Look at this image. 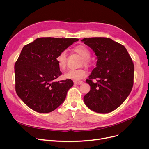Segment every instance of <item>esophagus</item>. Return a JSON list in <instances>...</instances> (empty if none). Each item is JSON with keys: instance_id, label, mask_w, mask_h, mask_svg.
I'll return each instance as SVG.
<instances>
[{"instance_id": "obj_1", "label": "esophagus", "mask_w": 149, "mask_h": 149, "mask_svg": "<svg viewBox=\"0 0 149 149\" xmlns=\"http://www.w3.org/2000/svg\"><path fill=\"white\" fill-rule=\"evenodd\" d=\"M74 83L75 84H79V85H80V84H81L82 83H83V81H74Z\"/></svg>"}]
</instances>
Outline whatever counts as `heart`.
<instances>
[{"label": "heart", "mask_w": 149, "mask_h": 149, "mask_svg": "<svg viewBox=\"0 0 149 149\" xmlns=\"http://www.w3.org/2000/svg\"><path fill=\"white\" fill-rule=\"evenodd\" d=\"M74 50L82 58L81 65H83L86 67H90L91 65V62L90 60L91 53L87 47L83 45H79L75 47ZM66 58L67 52L66 50L62 51L57 56L56 61L60 69L65 70L66 69ZM86 71L84 69L75 70L69 69L64 74L63 78L65 79L78 81L84 79L86 76Z\"/></svg>", "instance_id": "obj_1"}]
</instances>
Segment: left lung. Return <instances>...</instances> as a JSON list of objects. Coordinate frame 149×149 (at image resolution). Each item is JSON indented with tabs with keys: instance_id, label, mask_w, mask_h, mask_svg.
Segmentation results:
<instances>
[{
	"instance_id": "left-lung-1",
	"label": "left lung",
	"mask_w": 149,
	"mask_h": 149,
	"mask_svg": "<svg viewBox=\"0 0 149 149\" xmlns=\"http://www.w3.org/2000/svg\"><path fill=\"white\" fill-rule=\"evenodd\" d=\"M81 41L92 49L98 59L97 67L86 80L91 90L84 97V103L97 113L111 112L130 94L134 85V63L126 48L111 38H84Z\"/></svg>"
}]
</instances>
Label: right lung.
<instances>
[{
	"instance_id": "right-lung-1",
	"label": "right lung",
	"mask_w": 149,
	"mask_h": 149,
	"mask_svg": "<svg viewBox=\"0 0 149 149\" xmlns=\"http://www.w3.org/2000/svg\"><path fill=\"white\" fill-rule=\"evenodd\" d=\"M75 38H38L23 47L14 65L15 88L29 108L39 113L51 112L65 101L72 80L56 81L62 74L56 61L60 52Z\"/></svg>"
}]
</instances>
